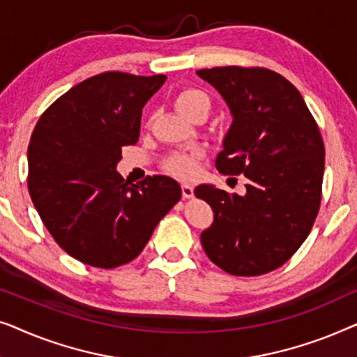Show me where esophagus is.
Wrapping results in <instances>:
<instances>
[{"instance_id": "esophagus-1", "label": "esophagus", "mask_w": 357, "mask_h": 357, "mask_svg": "<svg viewBox=\"0 0 357 357\" xmlns=\"http://www.w3.org/2000/svg\"><path fill=\"white\" fill-rule=\"evenodd\" d=\"M182 195L183 198H192L193 197V187L190 183H182Z\"/></svg>"}]
</instances>
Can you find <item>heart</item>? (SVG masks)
I'll return each instance as SVG.
<instances>
[{
  "instance_id": "b5f03b06",
  "label": "heart",
  "mask_w": 357,
  "mask_h": 357,
  "mask_svg": "<svg viewBox=\"0 0 357 357\" xmlns=\"http://www.w3.org/2000/svg\"><path fill=\"white\" fill-rule=\"evenodd\" d=\"M175 105H177V109L182 112L183 115H187L190 119V116L197 114L199 110L209 112L211 100H209V97L204 94L203 91L195 89V87H188V89H183L177 96ZM167 170L175 175H178V177H190V175L195 172V158L192 154L187 153L175 154L167 160Z\"/></svg>"
}]
</instances>
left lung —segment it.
<instances>
[{
  "mask_svg": "<svg viewBox=\"0 0 357 357\" xmlns=\"http://www.w3.org/2000/svg\"><path fill=\"white\" fill-rule=\"evenodd\" d=\"M197 75L218 89L232 125L216 158L224 175L248 178L247 193L199 185L213 208L202 232L209 260L229 275L258 276L289 260L319 214L325 146L301 92L266 68L221 66Z\"/></svg>",
  "mask_w": 357,
  "mask_h": 357,
  "instance_id": "obj_1",
  "label": "left lung"
}]
</instances>
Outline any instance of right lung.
I'll return each instance as SVG.
<instances>
[{
    "instance_id": "1",
    "label": "right lung",
    "mask_w": 357,
    "mask_h": 357,
    "mask_svg": "<svg viewBox=\"0 0 357 357\" xmlns=\"http://www.w3.org/2000/svg\"><path fill=\"white\" fill-rule=\"evenodd\" d=\"M167 76L107 71L79 82L38 119L29 143L27 187L55 242L76 260L116 268L143 252L182 198L165 175L128 183L115 167L138 143L141 112Z\"/></svg>"
}]
</instances>
